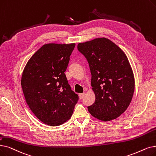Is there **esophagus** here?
<instances>
[{
	"mask_svg": "<svg viewBox=\"0 0 156 156\" xmlns=\"http://www.w3.org/2000/svg\"><path fill=\"white\" fill-rule=\"evenodd\" d=\"M85 96V94L82 93V94H79V98L80 99H82Z\"/></svg>",
	"mask_w": 156,
	"mask_h": 156,
	"instance_id": "obj_1",
	"label": "esophagus"
}]
</instances>
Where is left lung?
<instances>
[{
    "label": "left lung",
    "instance_id": "8db88e82",
    "mask_svg": "<svg viewBox=\"0 0 156 156\" xmlns=\"http://www.w3.org/2000/svg\"><path fill=\"white\" fill-rule=\"evenodd\" d=\"M77 48L89 63L96 96L88 110L102 121L119 117L131 103L134 90L133 73L126 54L105 37L79 43Z\"/></svg>",
    "mask_w": 156,
    "mask_h": 156
}]
</instances>
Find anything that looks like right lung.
I'll return each mask as SVG.
<instances>
[{
    "label": "right lung",
    "mask_w": 156,
    "mask_h": 156,
    "mask_svg": "<svg viewBox=\"0 0 156 156\" xmlns=\"http://www.w3.org/2000/svg\"><path fill=\"white\" fill-rule=\"evenodd\" d=\"M75 44H44L23 70L21 85L30 109L45 124L57 126L68 120L78 101L64 72Z\"/></svg>",
    "instance_id": "1"
}]
</instances>
